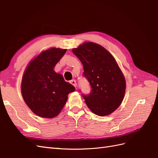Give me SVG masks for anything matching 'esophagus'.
Here are the masks:
<instances>
[{
	"instance_id": "esophagus-1",
	"label": "esophagus",
	"mask_w": 158,
	"mask_h": 158,
	"mask_svg": "<svg viewBox=\"0 0 158 158\" xmlns=\"http://www.w3.org/2000/svg\"><path fill=\"white\" fill-rule=\"evenodd\" d=\"M70 83L72 84V85H73L76 88V80H70Z\"/></svg>"
}]
</instances>
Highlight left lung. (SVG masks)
Masks as SVG:
<instances>
[{
  "instance_id": "8db88e82",
  "label": "left lung",
  "mask_w": 158,
  "mask_h": 158,
  "mask_svg": "<svg viewBox=\"0 0 158 158\" xmlns=\"http://www.w3.org/2000/svg\"><path fill=\"white\" fill-rule=\"evenodd\" d=\"M84 67L83 76L91 87L82 94L88 108L99 116L111 114L120 106L126 82L114 57L101 45L86 42L73 49Z\"/></svg>"
}]
</instances>
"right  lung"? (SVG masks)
<instances>
[{"label":"right lung","instance_id":"right-lung-1","mask_svg":"<svg viewBox=\"0 0 158 158\" xmlns=\"http://www.w3.org/2000/svg\"><path fill=\"white\" fill-rule=\"evenodd\" d=\"M66 49L51 48L31 61L22 80V94L27 106L37 115L52 118L58 115L75 88L56 73L54 66Z\"/></svg>","mask_w":158,"mask_h":158}]
</instances>
